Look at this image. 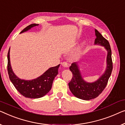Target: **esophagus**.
Segmentation results:
<instances>
[{
  "mask_svg": "<svg viewBox=\"0 0 125 125\" xmlns=\"http://www.w3.org/2000/svg\"><path fill=\"white\" fill-rule=\"evenodd\" d=\"M61 65H62V66L65 67V68H68V67H69V64L66 62V61H64V62H62L61 63Z\"/></svg>",
  "mask_w": 125,
  "mask_h": 125,
  "instance_id": "obj_1",
  "label": "esophagus"
}]
</instances>
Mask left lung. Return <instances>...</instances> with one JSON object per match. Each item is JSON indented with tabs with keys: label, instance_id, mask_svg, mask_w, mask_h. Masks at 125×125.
<instances>
[{
	"label": "left lung",
	"instance_id": "1",
	"mask_svg": "<svg viewBox=\"0 0 125 125\" xmlns=\"http://www.w3.org/2000/svg\"><path fill=\"white\" fill-rule=\"evenodd\" d=\"M95 35L96 38L95 40V44L104 46L108 52L106 57L107 66L104 73L96 81L88 83L82 78L77 63L73 62L69 68L73 74L72 80L68 84L70 91L75 97L84 100L95 99L102 93L108 83L113 69L112 51L109 42L96 29Z\"/></svg>",
	"mask_w": 125,
	"mask_h": 125
}]
</instances>
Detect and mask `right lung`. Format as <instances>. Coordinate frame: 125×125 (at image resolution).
Returning a JSON list of instances; mask_svg holds the SVG:
<instances>
[{
	"label": "right lung",
	"instance_id": "obj_1",
	"mask_svg": "<svg viewBox=\"0 0 125 125\" xmlns=\"http://www.w3.org/2000/svg\"><path fill=\"white\" fill-rule=\"evenodd\" d=\"M38 25V24L36 23H32L29 25L22 30L20 33L28 31L31 28ZM10 50L9 49L7 55V70L10 80L16 90L23 96L28 98L37 99L46 95L51 89L53 79L58 74V69L60 64L49 68L42 75L36 79L30 81L21 79L14 74L12 69L10 63Z\"/></svg>",
	"mask_w": 125,
	"mask_h": 125
}]
</instances>
